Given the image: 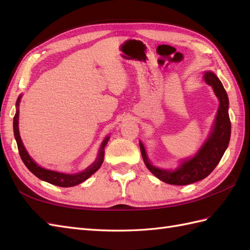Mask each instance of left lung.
<instances>
[{
	"mask_svg": "<svg viewBox=\"0 0 250 250\" xmlns=\"http://www.w3.org/2000/svg\"><path fill=\"white\" fill-rule=\"evenodd\" d=\"M204 80L211 85L218 97L220 106H219L215 125L208 140L202 146L193 158L183 163L175 171H166L153 167L148 161L145 148L140 143V148L144 163L149 171L163 180L164 183L174 186H186L194 184L208 176L221 161V158L229 146L230 139V120L229 115V97L226 94L221 81L214 73L207 72L204 74Z\"/></svg>",
	"mask_w": 250,
	"mask_h": 250,
	"instance_id": "left-lung-1",
	"label": "left lung"
}]
</instances>
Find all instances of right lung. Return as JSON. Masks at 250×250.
<instances>
[{"label":"right lung","mask_w":250,"mask_h":250,"mask_svg":"<svg viewBox=\"0 0 250 250\" xmlns=\"http://www.w3.org/2000/svg\"><path fill=\"white\" fill-rule=\"evenodd\" d=\"M20 100H21V96L18 98V101H17L18 106H19ZM13 132H14V138L17 140L20 156L21 158L22 163H24L26 167L29 169V171L32 172L36 177H39L42 180L47 181V183L54 186L63 187V188L74 187L81 184L82 181L86 180L90 175H92V174H94L98 169L100 168V166L102 165L104 160V147L106 146L107 141H108V138H106L103 141L99 151V155H98L97 160L90 165L87 169L77 174H63V173H59L55 171L46 170L40 167V166H37L33 162L32 158L29 156L24 145H22L21 137H20V132H19V109L17 110L16 116L13 118Z\"/></svg>","instance_id":"add662e5"}]
</instances>
